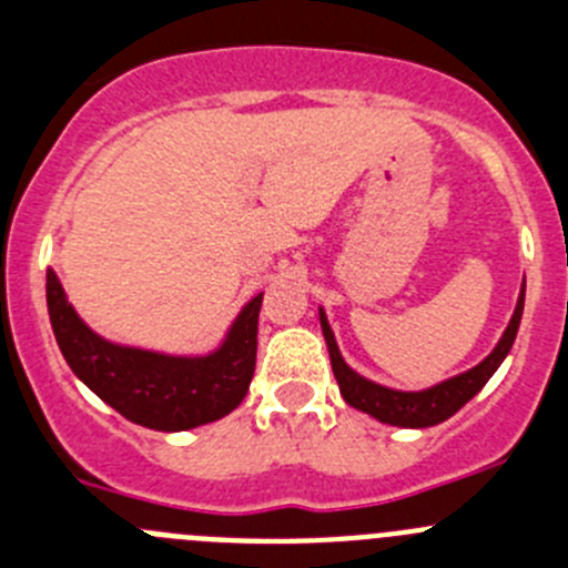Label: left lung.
Instances as JSON below:
<instances>
[{
	"mask_svg": "<svg viewBox=\"0 0 568 568\" xmlns=\"http://www.w3.org/2000/svg\"><path fill=\"white\" fill-rule=\"evenodd\" d=\"M524 312V287L518 293V304L513 310L510 323H507L505 334L496 343V348L485 356L479 365H474L471 371L460 376H452V379L440 382L435 387H426V390H393V387L376 385V382L365 379V376L356 374L354 368H348L337 348V339H334L332 326L326 321V312L321 310V328L323 337H326L328 356H332V371L334 379H337L339 393H343L345 404H351L354 409L368 413L371 418L382 420V424L390 426H409V429H424V426H435L440 420L452 418L460 407H466L474 396L485 387V382L496 374L501 362H505L507 351L513 348V339H516L518 323H521Z\"/></svg>",
	"mask_w": 568,
	"mask_h": 568,
	"instance_id": "8db88e82",
	"label": "left lung"
}]
</instances>
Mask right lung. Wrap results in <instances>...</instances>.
I'll list each match as a JSON object with an SVG mask.
<instances>
[{"instance_id":"1","label":"right lung","mask_w":568,"mask_h":568,"mask_svg":"<svg viewBox=\"0 0 568 568\" xmlns=\"http://www.w3.org/2000/svg\"><path fill=\"white\" fill-rule=\"evenodd\" d=\"M47 306L58 348L74 376L139 426L181 432L212 424L240 407L251 387L262 293L242 306L223 345L206 356H170L108 343L80 321L55 270H47Z\"/></svg>"}]
</instances>
